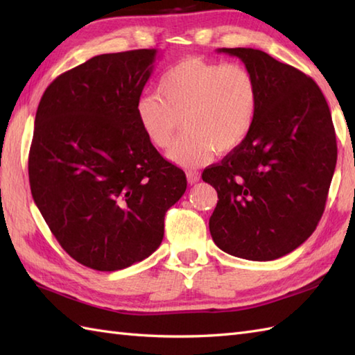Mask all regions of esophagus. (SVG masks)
Returning <instances> with one entry per match:
<instances>
[{
    "label": "esophagus",
    "instance_id": "obj_1",
    "mask_svg": "<svg viewBox=\"0 0 355 355\" xmlns=\"http://www.w3.org/2000/svg\"><path fill=\"white\" fill-rule=\"evenodd\" d=\"M186 177H187V182H189V184H195L200 182L201 175L197 172V171H187L186 172Z\"/></svg>",
    "mask_w": 355,
    "mask_h": 355
}]
</instances>
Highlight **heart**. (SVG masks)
I'll list each match as a JSON object with an SVG mask.
<instances>
[{
	"mask_svg": "<svg viewBox=\"0 0 355 355\" xmlns=\"http://www.w3.org/2000/svg\"><path fill=\"white\" fill-rule=\"evenodd\" d=\"M259 82L244 64L187 58L172 65L158 82V93L141 96L135 114L157 148H169L186 132L168 158L182 168H197L214 153L236 149L252 132L259 111Z\"/></svg>",
	"mask_w": 355,
	"mask_h": 355,
	"instance_id": "b5f03b06",
	"label": "heart"
}]
</instances>
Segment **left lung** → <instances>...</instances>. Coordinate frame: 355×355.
<instances>
[{
  "instance_id": "1",
  "label": "left lung",
  "mask_w": 355,
  "mask_h": 355,
  "mask_svg": "<svg viewBox=\"0 0 355 355\" xmlns=\"http://www.w3.org/2000/svg\"><path fill=\"white\" fill-rule=\"evenodd\" d=\"M259 82L252 132L221 163L202 172L218 202L210 235L223 252L273 261L311 236L325 210L337 162L333 119L318 84L254 49H220Z\"/></svg>"
}]
</instances>
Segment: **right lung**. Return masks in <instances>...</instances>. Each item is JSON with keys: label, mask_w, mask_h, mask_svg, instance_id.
Listing matches in <instances>:
<instances>
[{"label": "right lung", "mask_w": 355, "mask_h": 355, "mask_svg": "<svg viewBox=\"0 0 355 355\" xmlns=\"http://www.w3.org/2000/svg\"><path fill=\"white\" fill-rule=\"evenodd\" d=\"M157 50L99 55L62 73L37 105L28 154L35 205L74 261L116 271L153 254L186 175L135 114Z\"/></svg>", "instance_id": "1"}]
</instances>
